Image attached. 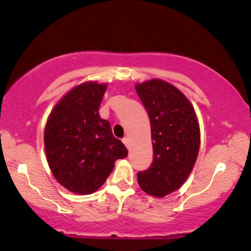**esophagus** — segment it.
I'll list each match as a JSON object with an SVG mask.
<instances>
[{"mask_svg":"<svg viewBox=\"0 0 251 251\" xmlns=\"http://www.w3.org/2000/svg\"><path fill=\"white\" fill-rule=\"evenodd\" d=\"M122 142H123V144H125V145L126 146V149H129V146H130V142H129V138H123L122 139Z\"/></svg>","mask_w":251,"mask_h":251,"instance_id":"1","label":"esophagus"}]
</instances>
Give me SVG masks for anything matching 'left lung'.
<instances>
[{
    "mask_svg": "<svg viewBox=\"0 0 251 251\" xmlns=\"http://www.w3.org/2000/svg\"><path fill=\"white\" fill-rule=\"evenodd\" d=\"M150 116L153 163L137 180L149 195L163 198L177 191L193 169L200 149V126L191 101L160 78L136 84Z\"/></svg>",
    "mask_w": 251,
    "mask_h": 251,
    "instance_id": "1",
    "label": "left lung"
}]
</instances>
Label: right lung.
<instances>
[{"instance_id": "add662e5", "label": "right lung", "mask_w": 251, "mask_h": 251, "mask_svg": "<svg viewBox=\"0 0 251 251\" xmlns=\"http://www.w3.org/2000/svg\"><path fill=\"white\" fill-rule=\"evenodd\" d=\"M107 84L89 81L67 92L51 111L44 129V149L58 183L72 193L91 194L105 183L118 159L128 155L99 116Z\"/></svg>"}]
</instances>
